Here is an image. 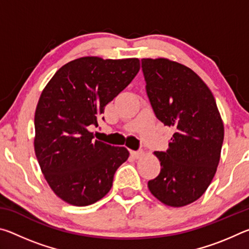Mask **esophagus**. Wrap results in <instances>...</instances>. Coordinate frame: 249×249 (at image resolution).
<instances>
[{"mask_svg": "<svg viewBox=\"0 0 249 249\" xmlns=\"http://www.w3.org/2000/svg\"><path fill=\"white\" fill-rule=\"evenodd\" d=\"M130 155H132L134 158H140V157H142V155H144V151H142V150H138V151H130Z\"/></svg>", "mask_w": 249, "mask_h": 249, "instance_id": "1", "label": "esophagus"}]
</instances>
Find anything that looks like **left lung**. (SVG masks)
<instances>
[{
  "label": "left lung",
  "instance_id": "obj_1",
  "mask_svg": "<svg viewBox=\"0 0 249 249\" xmlns=\"http://www.w3.org/2000/svg\"><path fill=\"white\" fill-rule=\"evenodd\" d=\"M155 115L176 132L166 151H155L160 174L148 181L156 199L172 208L196 201L209 188L224 140V125L212 92L188 67L166 58L142 59Z\"/></svg>",
  "mask_w": 249,
  "mask_h": 249
}]
</instances>
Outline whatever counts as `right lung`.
Returning <instances> with one entry per match:
<instances>
[{
	"label": "right lung",
	"mask_w": 249,
	"mask_h": 249,
	"mask_svg": "<svg viewBox=\"0 0 249 249\" xmlns=\"http://www.w3.org/2000/svg\"><path fill=\"white\" fill-rule=\"evenodd\" d=\"M140 68L137 58L81 57L62 66L41 92L34 148L46 181L62 201L87 206L111 190L129 153L94 140L88 127L98 126L105 105Z\"/></svg>",
	"instance_id": "1"
}]
</instances>
